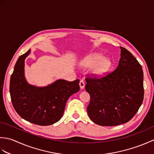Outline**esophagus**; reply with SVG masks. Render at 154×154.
I'll return each mask as SVG.
<instances>
[{
    "mask_svg": "<svg viewBox=\"0 0 154 154\" xmlns=\"http://www.w3.org/2000/svg\"><path fill=\"white\" fill-rule=\"evenodd\" d=\"M79 85H80V88L81 89H84L85 87V82L83 80H81L80 82H79Z\"/></svg>",
    "mask_w": 154,
    "mask_h": 154,
    "instance_id": "34e87169",
    "label": "esophagus"
}]
</instances>
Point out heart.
<instances>
[{
  "mask_svg": "<svg viewBox=\"0 0 154 154\" xmlns=\"http://www.w3.org/2000/svg\"><path fill=\"white\" fill-rule=\"evenodd\" d=\"M83 67L92 68V73L95 75H103L112 66V61L108 57H103V55L94 53L88 55L81 63Z\"/></svg>",
  "mask_w": 154,
  "mask_h": 154,
  "instance_id": "b5f03b06",
  "label": "heart"
}]
</instances>
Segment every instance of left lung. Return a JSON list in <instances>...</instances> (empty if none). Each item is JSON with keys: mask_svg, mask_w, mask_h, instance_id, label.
Listing matches in <instances>:
<instances>
[{"mask_svg": "<svg viewBox=\"0 0 154 154\" xmlns=\"http://www.w3.org/2000/svg\"><path fill=\"white\" fill-rule=\"evenodd\" d=\"M119 63L113 72L100 78H85L90 94L87 112L98 125L114 126L128 122L138 112L143 100L141 65L126 48L120 47Z\"/></svg>", "mask_w": 154, "mask_h": 154, "instance_id": "obj_1", "label": "left lung"}]
</instances>
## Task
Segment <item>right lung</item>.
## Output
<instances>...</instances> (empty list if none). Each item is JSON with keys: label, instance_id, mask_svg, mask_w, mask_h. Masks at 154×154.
Here are the masks:
<instances>
[{"label": "right lung", "instance_id": "add662e5", "mask_svg": "<svg viewBox=\"0 0 154 154\" xmlns=\"http://www.w3.org/2000/svg\"><path fill=\"white\" fill-rule=\"evenodd\" d=\"M30 53L29 50L19 57L11 75L12 105L23 119L37 125H51L61 119L68 99L79 91V79H59L44 87L29 85L24 77V60Z\"/></svg>", "mask_w": 154, "mask_h": 154}]
</instances>
